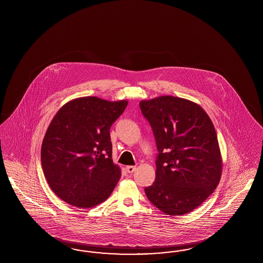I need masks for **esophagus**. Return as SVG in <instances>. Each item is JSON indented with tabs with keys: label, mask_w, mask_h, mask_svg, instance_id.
Here are the masks:
<instances>
[{
	"label": "esophagus",
	"mask_w": 263,
	"mask_h": 263,
	"mask_svg": "<svg viewBox=\"0 0 263 263\" xmlns=\"http://www.w3.org/2000/svg\"><path fill=\"white\" fill-rule=\"evenodd\" d=\"M136 167L135 166H127L126 167V171H127L128 173H133V172H135Z\"/></svg>",
	"instance_id": "1"
}]
</instances>
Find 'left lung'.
<instances>
[{
    "instance_id": "8db88e82",
    "label": "left lung",
    "mask_w": 263,
    "mask_h": 263,
    "mask_svg": "<svg viewBox=\"0 0 263 263\" xmlns=\"http://www.w3.org/2000/svg\"><path fill=\"white\" fill-rule=\"evenodd\" d=\"M140 108L159 152L155 181L144 188L145 195L167 215L189 213L221 179L223 160L213 122L199 104L181 97L142 100Z\"/></svg>"
}]
</instances>
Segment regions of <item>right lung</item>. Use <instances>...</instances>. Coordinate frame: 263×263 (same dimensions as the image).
<instances>
[{"mask_svg": "<svg viewBox=\"0 0 263 263\" xmlns=\"http://www.w3.org/2000/svg\"><path fill=\"white\" fill-rule=\"evenodd\" d=\"M127 104L84 96L57 111L42 142L41 166L60 199L89 208L110 197L121 175L111 159L110 128Z\"/></svg>", "mask_w": 263, "mask_h": 263, "instance_id": "add662e5", "label": "right lung"}]
</instances>
